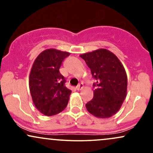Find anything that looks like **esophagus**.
Wrapping results in <instances>:
<instances>
[{
  "mask_svg": "<svg viewBox=\"0 0 153 153\" xmlns=\"http://www.w3.org/2000/svg\"><path fill=\"white\" fill-rule=\"evenodd\" d=\"M82 88H83V84H82V83H79L78 85L76 86V90L80 91V90H81Z\"/></svg>",
  "mask_w": 153,
  "mask_h": 153,
  "instance_id": "34e87169",
  "label": "esophagus"
}]
</instances>
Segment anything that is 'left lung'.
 Wrapping results in <instances>:
<instances>
[{"instance_id":"8db88e82","label":"left lung","mask_w":153,"mask_h":153,"mask_svg":"<svg viewBox=\"0 0 153 153\" xmlns=\"http://www.w3.org/2000/svg\"><path fill=\"white\" fill-rule=\"evenodd\" d=\"M91 69L96 82L94 98L86 104L88 111L98 118H109L122 106L127 96V77L117 56L105 49L80 55Z\"/></svg>"}]
</instances>
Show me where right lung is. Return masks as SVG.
I'll use <instances>...</instances> for the list:
<instances>
[{
    "instance_id": "obj_1",
    "label": "right lung",
    "mask_w": 153,
    "mask_h": 153,
    "mask_svg": "<svg viewBox=\"0 0 153 153\" xmlns=\"http://www.w3.org/2000/svg\"><path fill=\"white\" fill-rule=\"evenodd\" d=\"M69 52L55 49L43 51L35 59L29 75V89L36 108L44 115L53 116L66 108L71 90L59 70Z\"/></svg>"
}]
</instances>
